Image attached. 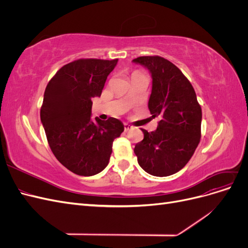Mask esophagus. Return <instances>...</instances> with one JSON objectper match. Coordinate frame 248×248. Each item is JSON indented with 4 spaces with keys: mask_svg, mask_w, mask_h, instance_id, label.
I'll use <instances>...</instances> for the list:
<instances>
[{
    "mask_svg": "<svg viewBox=\"0 0 248 248\" xmlns=\"http://www.w3.org/2000/svg\"><path fill=\"white\" fill-rule=\"evenodd\" d=\"M130 128H131V126H130L129 124H127V123H125V124H124V130H125V131L129 130Z\"/></svg>",
    "mask_w": 248,
    "mask_h": 248,
    "instance_id": "34e87169",
    "label": "esophagus"
}]
</instances>
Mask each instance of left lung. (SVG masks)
I'll use <instances>...</instances> for the list:
<instances>
[{
	"instance_id": "1",
	"label": "left lung",
	"mask_w": 248,
	"mask_h": 248,
	"mask_svg": "<svg viewBox=\"0 0 248 248\" xmlns=\"http://www.w3.org/2000/svg\"><path fill=\"white\" fill-rule=\"evenodd\" d=\"M132 62L151 74L148 108L152 117H160L155 131L141 129L144 140L134 147V153L148 174L170 176L185 167L199 145L202 108L189 80L167 59L148 56Z\"/></svg>"
}]
</instances>
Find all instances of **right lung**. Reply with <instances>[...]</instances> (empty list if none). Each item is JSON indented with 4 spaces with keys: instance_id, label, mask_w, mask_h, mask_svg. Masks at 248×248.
I'll use <instances>...</instances> for the list:
<instances>
[{
    "instance_id": "right-lung-1",
    "label": "right lung",
    "mask_w": 248,
    "mask_h": 248,
    "mask_svg": "<svg viewBox=\"0 0 248 248\" xmlns=\"http://www.w3.org/2000/svg\"><path fill=\"white\" fill-rule=\"evenodd\" d=\"M118 59H79L66 64L46 86L41 123L56 158L79 176H93L107 168L112 141L124 125L116 118L92 120V98L100 97Z\"/></svg>"
}]
</instances>
